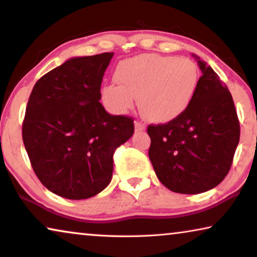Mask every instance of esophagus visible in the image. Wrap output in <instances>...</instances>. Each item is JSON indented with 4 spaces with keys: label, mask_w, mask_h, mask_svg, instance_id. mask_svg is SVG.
Masks as SVG:
<instances>
[{
    "label": "esophagus",
    "mask_w": 257,
    "mask_h": 257,
    "mask_svg": "<svg viewBox=\"0 0 257 257\" xmlns=\"http://www.w3.org/2000/svg\"><path fill=\"white\" fill-rule=\"evenodd\" d=\"M135 128L137 132H140V131H144V130L146 128V126L144 125L142 121H135Z\"/></svg>",
    "instance_id": "esophagus-1"
}]
</instances>
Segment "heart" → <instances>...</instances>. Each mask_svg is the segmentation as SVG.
<instances>
[{"label": "heart", "mask_w": 257, "mask_h": 257, "mask_svg": "<svg viewBox=\"0 0 257 257\" xmlns=\"http://www.w3.org/2000/svg\"><path fill=\"white\" fill-rule=\"evenodd\" d=\"M114 79L118 84H107L101 90V99L108 110L125 113L138 98L144 117L166 122L191 105L198 89L199 70L186 57L144 54L119 63Z\"/></svg>", "instance_id": "heart-1"}]
</instances>
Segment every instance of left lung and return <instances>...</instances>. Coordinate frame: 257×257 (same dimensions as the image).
Masks as SVG:
<instances>
[{
	"instance_id": "8db88e82",
	"label": "left lung",
	"mask_w": 257,
	"mask_h": 257,
	"mask_svg": "<svg viewBox=\"0 0 257 257\" xmlns=\"http://www.w3.org/2000/svg\"><path fill=\"white\" fill-rule=\"evenodd\" d=\"M202 76L191 105L178 118L150 125L149 157L165 187L199 194L216 187L230 170L240 140L233 97L216 72L198 57Z\"/></svg>"
}]
</instances>
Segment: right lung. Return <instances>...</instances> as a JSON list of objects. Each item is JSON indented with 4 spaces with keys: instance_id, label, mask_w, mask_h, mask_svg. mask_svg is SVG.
Here are the masks:
<instances>
[{
    "instance_id": "add662e5",
    "label": "right lung",
    "mask_w": 257,
    "mask_h": 257,
    "mask_svg": "<svg viewBox=\"0 0 257 257\" xmlns=\"http://www.w3.org/2000/svg\"><path fill=\"white\" fill-rule=\"evenodd\" d=\"M113 52L73 57L35 84L22 126L35 174L70 200L94 196L110 184L113 153L135 132L133 119L111 115L99 103Z\"/></svg>"
}]
</instances>
